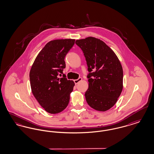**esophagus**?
<instances>
[{
    "label": "esophagus",
    "instance_id": "esophagus-1",
    "mask_svg": "<svg viewBox=\"0 0 154 154\" xmlns=\"http://www.w3.org/2000/svg\"><path fill=\"white\" fill-rule=\"evenodd\" d=\"M81 81H82V78H79L78 79H77V80H74V83H75V84H77L79 82H80Z\"/></svg>",
    "mask_w": 154,
    "mask_h": 154
}]
</instances>
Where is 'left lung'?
Listing matches in <instances>:
<instances>
[{"mask_svg":"<svg viewBox=\"0 0 154 154\" xmlns=\"http://www.w3.org/2000/svg\"><path fill=\"white\" fill-rule=\"evenodd\" d=\"M88 66L86 101L92 109L106 111L117 102L123 89V69L117 56L102 40L93 37L77 40Z\"/></svg>","mask_w":154,"mask_h":154,"instance_id":"obj_1","label":"left lung"}]
</instances>
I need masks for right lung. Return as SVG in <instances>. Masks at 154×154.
<instances>
[{
  "label": "right lung",
  "instance_id": "obj_1",
  "mask_svg": "<svg viewBox=\"0 0 154 154\" xmlns=\"http://www.w3.org/2000/svg\"><path fill=\"white\" fill-rule=\"evenodd\" d=\"M74 39H57L45 44L35 59L29 73L30 87L40 105L50 114L65 110L70 100L74 82L63 74L65 57L74 44Z\"/></svg>",
  "mask_w": 154,
  "mask_h": 154
}]
</instances>
